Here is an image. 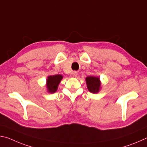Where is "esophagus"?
Masks as SVG:
<instances>
[{
	"label": "esophagus",
	"mask_w": 147,
	"mask_h": 147,
	"mask_svg": "<svg viewBox=\"0 0 147 147\" xmlns=\"http://www.w3.org/2000/svg\"><path fill=\"white\" fill-rule=\"evenodd\" d=\"M72 75L74 77H76V76H77V75H78V73H77L76 71H73V73H72Z\"/></svg>",
	"instance_id": "34e87169"
}]
</instances>
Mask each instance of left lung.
Segmentation results:
<instances>
[{"label":"left lung","mask_w":147,"mask_h":147,"mask_svg":"<svg viewBox=\"0 0 147 147\" xmlns=\"http://www.w3.org/2000/svg\"><path fill=\"white\" fill-rule=\"evenodd\" d=\"M87 87L92 93H97L100 89L101 83L100 78L96 76H88L86 78Z\"/></svg>","instance_id":"left-lung-1"}]
</instances>
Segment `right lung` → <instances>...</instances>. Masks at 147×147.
Masks as SVG:
<instances>
[{
  "label": "right lung",
  "mask_w": 147,
  "mask_h": 147,
  "mask_svg": "<svg viewBox=\"0 0 147 147\" xmlns=\"http://www.w3.org/2000/svg\"><path fill=\"white\" fill-rule=\"evenodd\" d=\"M63 78V76L60 74H56L53 76H49L47 80V88L49 93H54L57 91L59 84Z\"/></svg>",
  "instance_id": "obj_1"
}]
</instances>
